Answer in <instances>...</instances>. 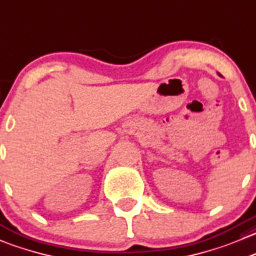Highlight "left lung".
<instances>
[{
  "label": "left lung",
  "instance_id": "left-lung-1",
  "mask_svg": "<svg viewBox=\"0 0 256 256\" xmlns=\"http://www.w3.org/2000/svg\"><path fill=\"white\" fill-rule=\"evenodd\" d=\"M219 75H220V74H219Z\"/></svg>",
  "mask_w": 256,
  "mask_h": 256
}]
</instances>
